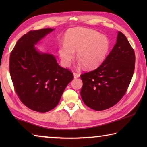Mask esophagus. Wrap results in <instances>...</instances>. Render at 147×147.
Instances as JSON below:
<instances>
[{
  "mask_svg": "<svg viewBox=\"0 0 147 147\" xmlns=\"http://www.w3.org/2000/svg\"><path fill=\"white\" fill-rule=\"evenodd\" d=\"M74 78H78V77L80 76V74H78V73H74Z\"/></svg>",
  "mask_w": 147,
  "mask_h": 147,
  "instance_id": "1",
  "label": "esophagus"
}]
</instances>
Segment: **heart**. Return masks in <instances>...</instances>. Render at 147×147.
Here are the masks:
<instances>
[{
  "mask_svg": "<svg viewBox=\"0 0 147 147\" xmlns=\"http://www.w3.org/2000/svg\"><path fill=\"white\" fill-rule=\"evenodd\" d=\"M109 48V40L104 35L94 30L77 28L67 32L58 53L63 65L69 67L76 52L78 60L86 69H91L104 60Z\"/></svg>",
  "mask_w": 147,
  "mask_h": 147,
  "instance_id": "b5f03b06",
  "label": "heart"
}]
</instances>
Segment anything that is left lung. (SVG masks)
<instances>
[{"instance_id":"1","label":"left lung","mask_w":147,"mask_h":147,"mask_svg":"<svg viewBox=\"0 0 147 147\" xmlns=\"http://www.w3.org/2000/svg\"><path fill=\"white\" fill-rule=\"evenodd\" d=\"M136 56L126 36L118 32L116 44L97 69L82 74V100L96 111L108 109L123 97L135 69Z\"/></svg>"}]
</instances>
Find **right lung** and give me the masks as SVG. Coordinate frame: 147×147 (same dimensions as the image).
<instances>
[{"label":"right lung","instance_id":"1","mask_svg":"<svg viewBox=\"0 0 147 147\" xmlns=\"http://www.w3.org/2000/svg\"><path fill=\"white\" fill-rule=\"evenodd\" d=\"M54 29L30 30L17 41L9 56V73L20 100L32 110L47 112L58 105L73 73L61 67L54 56L34 45Z\"/></svg>","mask_w":147,"mask_h":147}]
</instances>
